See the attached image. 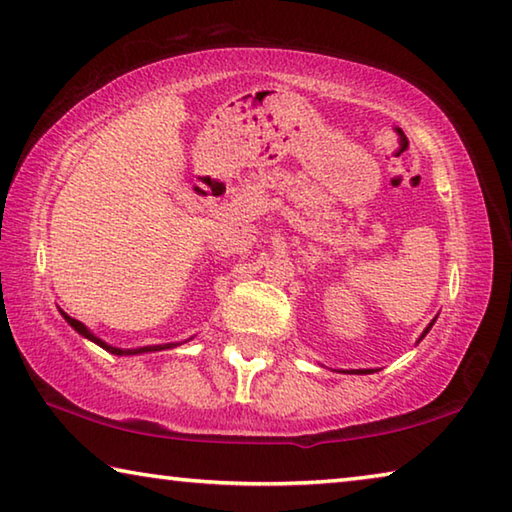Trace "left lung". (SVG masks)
Segmentation results:
<instances>
[{
	"mask_svg": "<svg viewBox=\"0 0 512 512\" xmlns=\"http://www.w3.org/2000/svg\"><path fill=\"white\" fill-rule=\"evenodd\" d=\"M433 323H436V320H431V323H429V327H427V329H424V334L420 336V341L424 339V336H427V332H429V329H431V325H433ZM357 372H361V375H363V372H366V375H368V372H372V370H357Z\"/></svg>",
	"mask_w": 512,
	"mask_h": 512,
	"instance_id": "obj_1",
	"label": "left lung"
}]
</instances>
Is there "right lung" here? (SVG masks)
I'll return each mask as SVG.
<instances>
[{"mask_svg":"<svg viewBox=\"0 0 512 512\" xmlns=\"http://www.w3.org/2000/svg\"><path fill=\"white\" fill-rule=\"evenodd\" d=\"M60 314L65 316V320L69 325H72L76 332H79L81 336H85V339H90V341H94L97 345H101L103 350H108V352H112V354H117V357H121V354H142V352H160V350H169V348H176V345H180V343H164V345H146V348H135V350H121V348H112V345H108V343H103L101 339H97V336H94L88 327H85L81 320H76V318H72V316H67L65 311H60Z\"/></svg>","mask_w":512,"mask_h":512,"instance_id":"right-lung-1","label":"right lung"}]
</instances>
